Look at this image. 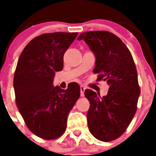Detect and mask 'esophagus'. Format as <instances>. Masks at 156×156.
I'll return each mask as SVG.
<instances>
[{"mask_svg": "<svg viewBox=\"0 0 156 156\" xmlns=\"http://www.w3.org/2000/svg\"><path fill=\"white\" fill-rule=\"evenodd\" d=\"M85 90H86V87L81 85L80 86V96L81 97H83V96H84Z\"/></svg>", "mask_w": 156, "mask_h": 156, "instance_id": "obj_1", "label": "esophagus"}]
</instances>
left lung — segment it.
Returning a JSON list of instances; mask_svg holds the SVG:
<instances>
[{
    "label": "left lung",
    "mask_w": 156,
    "mask_h": 156,
    "mask_svg": "<svg viewBox=\"0 0 156 156\" xmlns=\"http://www.w3.org/2000/svg\"><path fill=\"white\" fill-rule=\"evenodd\" d=\"M77 40H83L94 54L97 80L106 81L109 86L108 94L102 98L90 89L85 90L90 102L88 128L98 140L111 141L126 131L137 111L140 93L137 69L127 47L110 32L82 33Z\"/></svg>",
    "instance_id": "obj_1"
}]
</instances>
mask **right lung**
Masks as SVG:
<instances>
[{"instance_id":"add662e5","label":"right lung","mask_w":156,"mask_h":156,"mask_svg":"<svg viewBox=\"0 0 156 156\" xmlns=\"http://www.w3.org/2000/svg\"><path fill=\"white\" fill-rule=\"evenodd\" d=\"M77 33L44 34L23 49L14 75L16 102L27 127L44 140L64 133L69 112L80 95L76 83L66 90L53 86L55 72L63 69V56Z\"/></svg>"}]
</instances>
